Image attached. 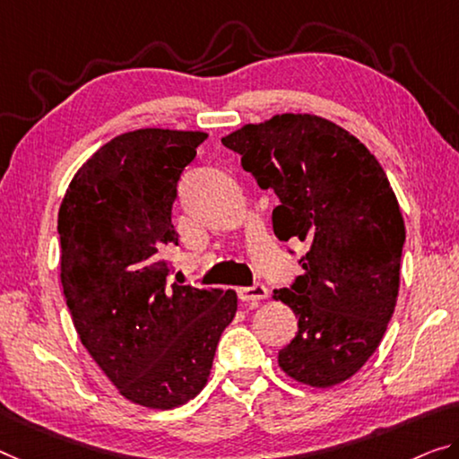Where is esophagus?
I'll return each mask as SVG.
<instances>
[{
	"label": "esophagus",
	"mask_w": 459,
	"mask_h": 459,
	"mask_svg": "<svg viewBox=\"0 0 459 459\" xmlns=\"http://www.w3.org/2000/svg\"><path fill=\"white\" fill-rule=\"evenodd\" d=\"M238 298L242 301H260L269 298V289H266L263 283H254L252 287H239L238 289Z\"/></svg>",
	"instance_id": "1"
}]
</instances>
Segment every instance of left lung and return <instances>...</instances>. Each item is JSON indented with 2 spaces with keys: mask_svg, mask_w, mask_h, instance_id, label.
I'll return each instance as SVG.
<instances>
[{
  "mask_svg": "<svg viewBox=\"0 0 459 459\" xmlns=\"http://www.w3.org/2000/svg\"><path fill=\"white\" fill-rule=\"evenodd\" d=\"M221 143L279 196L274 236L309 244L303 274L274 289L298 318L279 368L312 387L347 382L379 347L398 298L406 230L384 168L355 135L316 115L244 125Z\"/></svg>",
  "mask_w": 459,
  "mask_h": 459,
  "instance_id": "8db88e82",
  "label": "left lung"
}]
</instances>
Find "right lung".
Instances as JSON below:
<instances>
[{
  "instance_id": "right-lung-1",
  "label": "right lung",
  "mask_w": 459,
  "mask_h": 459,
  "mask_svg": "<svg viewBox=\"0 0 459 459\" xmlns=\"http://www.w3.org/2000/svg\"><path fill=\"white\" fill-rule=\"evenodd\" d=\"M203 131L137 129L102 145L59 209L61 285L80 341L126 400L170 411L207 384L236 291L170 283L172 205Z\"/></svg>"
}]
</instances>
